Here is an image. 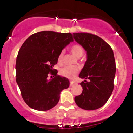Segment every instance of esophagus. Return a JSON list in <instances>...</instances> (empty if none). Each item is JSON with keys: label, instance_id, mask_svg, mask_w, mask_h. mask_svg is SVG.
<instances>
[{"label": "esophagus", "instance_id": "1", "mask_svg": "<svg viewBox=\"0 0 133 133\" xmlns=\"http://www.w3.org/2000/svg\"><path fill=\"white\" fill-rule=\"evenodd\" d=\"M75 84H76L75 82L72 81H70V86H73L74 85H75Z\"/></svg>", "mask_w": 133, "mask_h": 133}]
</instances>
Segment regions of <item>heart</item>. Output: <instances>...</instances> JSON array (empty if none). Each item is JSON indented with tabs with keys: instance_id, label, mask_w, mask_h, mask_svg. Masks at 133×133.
I'll return each mask as SVG.
<instances>
[{
	"instance_id": "b5f03b06",
	"label": "heart",
	"mask_w": 133,
	"mask_h": 133,
	"mask_svg": "<svg viewBox=\"0 0 133 133\" xmlns=\"http://www.w3.org/2000/svg\"><path fill=\"white\" fill-rule=\"evenodd\" d=\"M70 51L76 57H80L84 54V48L81 45L79 44H76L70 47ZM63 57V52H61L58 56L57 60L59 62H61ZM79 68L77 66H65L62 68L60 71V74L64 77L67 78L73 79L76 77V74L79 72Z\"/></svg>"
}]
</instances>
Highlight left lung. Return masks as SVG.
Wrapping results in <instances>:
<instances>
[{"mask_svg":"<svg viewBox=\"0 0 133 133\" xmlns=\"http://www.w3.org/2000/svg\"><path fill=\"white\" fill-rule=\"evenodd\" d=\"M74 39L87 52V61L79 74L89 81L81 82L82 92L74 98L85 110H94L108 101L114 89L116 62L112 48L103 39L90 33H73Z\"/></svg>","mask_w":133,"mask_h":133,"instance_id":"left-lung-1","label":"left lung"}]
</instances>
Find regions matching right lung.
Masks as SVG:
<instances>
[{
	"label": "right lung",
	"mask_w": 133,
	"mask_h": 133,
	"mask_svg": "<svg viewBox=\"0 0 133 133\" xmlns=\"http://www.w3.org/2000/svg\"><path fill=\"white\" fill-rule=\"evenodd\" d=\"M73 41L71 33L42 31L23 43L17 57L16 81L30 108L49 110L58 103L61 92L69 88V79L57 75L53 67L62 50Z\"/></svg>",
	"instance_id": "add662e5"
}]
</instances>
